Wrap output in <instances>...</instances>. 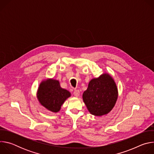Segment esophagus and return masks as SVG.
I'll use <instances>...</instances> for the list:
<instances>
[{"instance_id": "obj_1", "label": "esophagus", "mask_w": 154, "mask_h": 154, "mask_svg": "<svg viewBox=\"0 0 154 154\" xmlns=\"http://www.w3.org/2000/svg\"><path fill=\"white\" fill-rule=\"evenodd\" d=\"M74 95L75 96V97H79V95H80V91L79 90H75L74 91Z\"/></svg>"}]
</instances>
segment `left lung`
<instances>
[{
    "label": "left lung",
    "instance_id": "8db88e82",
    "mask_svg": "<svg viewBox=\"0 0 154 154\" xmlns=\"http://www.w3.org/2000/svg\"><path fill=\"white\" fill-rule=\"evenodd\" d=\"M82 97L89 112L101 116L108 114L115 106L118 97V88L112 77L104 73L90 80Z\"/></svg>",
    "mask_w": 154,
    "mask_h": 154
}]
</instances>
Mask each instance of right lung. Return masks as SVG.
<instances>
[{
	"instance_id": "obj_1",
	"label": "right lung",
	"mask_w": 154,
	"mask_h": 154,
	"mask_svg": "<svg viewBox=\"0 0 154 154\" xmlns=\"http://www.w3.org/2000/svg\"><path fill=\"white\" fill-rule=\"evenodd\" d=\"M36 95L41 105L53 113H57L71 93L62 88L58 80L48 79L41 82Z\"/></svg>"
}]
</instances>
